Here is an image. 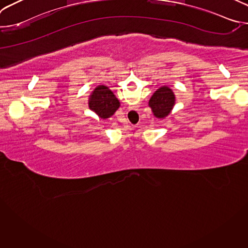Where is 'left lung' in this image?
Returning a JSON list of instances; mask_svg holds the SVG:
<instances>
[{"label":"left lung","mask_w":248,"mask_h":248,"mask_svg":"<svg viewBox=\"0 0 248 248\" xmlns=\"http://www.w3.org/2000/svg\"><path fill=\"white\" fill-rule=\"evenodd\" d=\"M174 105L175 96L172 90L166 85L158 88L148 102V106L157 119H165L168 117Z\"/></svg>","instance_id":"obj_1"}]
</instances>
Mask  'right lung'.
<instances>
[{"mask_svg":"<svg viewBox=\"0 0 248 248\" xmlns=\"http://www.w3.org/2000/svg\"><path fill=\"white\" fill-rule=\"evenodd\" d=\"M89 109L99 118L108 119L120 108L121 103L113 91L106 85H98L89 95Z\"/></svg>","mask_w":248,"mask_h":248,"instance_id":"obj_1","label":"right lung"}]
</instances>
